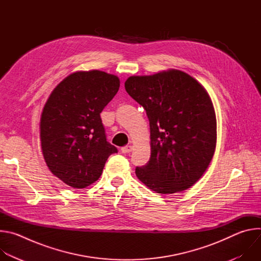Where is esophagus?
Instances as JSON below:
<instances>
[{
    "instance_id": "esophagus-1",
    "label": "esophagus",
    "mask_w": 261,
    "mask_h": 261,
    "mask_svg": "<svg viewBox=\"0 0 261 261\" xmlns=\"http://www.w3.org/2000/svg\"><path fill=\"white\" fill-rule=\"evenodd\" d=\"M132 150H133V147H132L131 145H126V146H123V147L121 148L122 153H124V154H128V153L132 152Z\"/></svg>"
}]
</instances>
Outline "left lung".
<instances>
[{
	"label": "left lung",
	"instance_id": "8db88e82",
	"mask_svg": "<svg viewBox=\"0 0 261 261\" xmlns=\"http://www.w3.org/2000/svg\"><path fill=\"white\" fill-rule=\"evenodd\" d=\"M125 89L150 121L151 158L135 168L137 177L161 194L190 188L206 170L216 148L217 121L206 91L178 70L131 76Z\"/></svg>",
	"mask_w": 261,
	"mask_h": 261
}]
</instances>
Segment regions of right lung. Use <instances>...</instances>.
Wrapping results in <instances>:
<instances>
[{"mask_svg":"<svg viewBox=\"0 0 261 261\" xmlns=\"http://www.w3.org/2000/svg\"><path fill=\"white\" fill-rule=\"evenodd\" d=\"M120 88L113 74L75 72L61 82L42 111V153L50 171L72 188H86L101 175L107 158L118 153L109 143L100 114Z\"/></svg>","mask_w":261,"mask_h":261,"instance_id":"add662e5","label":"right lung"}]
</instances>
